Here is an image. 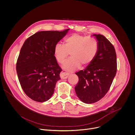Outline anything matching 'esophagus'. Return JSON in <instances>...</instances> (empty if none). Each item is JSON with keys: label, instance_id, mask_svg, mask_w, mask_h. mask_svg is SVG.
<instances>
[{"label": "esophagus", "instance_id": "1", "mask_svg": "<svg viewBox=\"0 0 135 135\" xmlns=\"http://www.w3.org/2000/svg\"><path fill=\"white\" fill-rule=\"evenodd\" d=\"M69 75V74L67 73V72H65L64 71H62V73L60 74V78L62 79H66L68 78V76Z\"/></svg>", "mask_w": 135, "mask_h": 135}]
</instances>
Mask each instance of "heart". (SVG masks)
<instances>
[{"mask_svg":"<svg viewBox=\"0 0 135 135\" xmlns=\"http://www.w3.org/2000/svg\"><path fill=\"white\" fill-rule=\"evenodd\" d=\"M64 42V45L58 43L55 45L54 54L57 61L62 64L70 54L71 57L62 66L68 71H74L81 66L83 68L88 66L98 52V42L94 37L74 33L66 38Z\"/></svg>","mask_w":135,"mask_h":135,"instance_id":"heart-1","label":"heart"}]
</instances>
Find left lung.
Listing matches in <instances>:
<instances>
[{"mask_svg":"<svg viewBox=\"0 0 135 135\" xmlns=\"http://www.w3.org/2000/svg\"><path fill=\"white\" fill-rule=\"evenodd\" d=\"M99 49L93 62L85 69L76 73L79 81L75 87L83 103L93 104L103 98L108 90L117 72V56L112 43L103 35L94 34Z\"/></svg>","mask_w":135,"mask_h":135,"instance_id":"8db88e82","label":"left lung"}]
</instances>
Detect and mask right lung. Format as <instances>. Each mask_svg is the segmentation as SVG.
I'll list each match as a JSON object with an SVG mask.
<instances>
[{
  "label": "right lung",
  "instance_id": "right-lung-1",
  "mask_svg": "<svg viewBox=\"0 0 135 135\" xmlns=\"http://www.w3.org/2000/svg\"><path fill=\"white\" fill-rule=\"evenodd\" d=\"M41 31L24 42L17 61L16 70L21 87L34 101L44 102L53 95L62 71L54 56V48L67 33Z\"/></svg>",
  "mask_w": 135,
  "mask_h": 135
}]
</instances>
